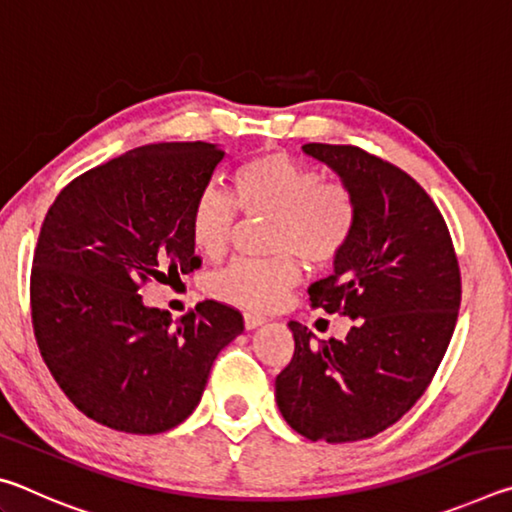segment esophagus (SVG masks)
Returning a JSON list of instances; mask_svg holds the SVG:
<instances>
[{"label":"esophagus","mask_w":512,"mask_h":512,"mask_svg":"<svg viewBox=\"0 0 512 512\" xmlns=\"http://www.w3.org/2000/svg\"><path fill=\"white\" fill-rule=\"evenodd\" d=\"M264 320H266V318L255 314V311H244V325H246V329H255V327L262 325Z\"/></svg>","instance_id":"1"}]
</instances>
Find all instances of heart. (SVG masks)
Listing matches in <instances>:
<instances>
[{"instance_id": "heart-1", "label": "heart", "mask_w": 512, "mask_h": 512, "mask_svg": "<svg viewBox=\"0 0 512 512\" xmlns=\"http://www.w3.org/2000/svg\"><path fill=\"white\" fill-rule=\"evenodd\" d=\"M268 214V248L273 257L237 259L212 277L216 298L248 309H271L296 287L300 259L325 266L343 253L357 221V203L348 185L323 180L318 169L271 151L241 164L235 198L207 187L196 198L192 237L207 257H221L230 246L237 214Z\"/></svg>"}]
</instances>
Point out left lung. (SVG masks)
Listing matches in <instances>:
<instances>
[{
    "label": "left lung",
    "mask_w": 512,
    "mask_h": 512,
    "mask_svg": "<svg viewBox=\"0 0 512 512\" xmlns=\"http://www.w3.org/2000/svg\"><path fill=\"white\" fill-rule=\"evenodd\" d=\"M350 187L357 221L334 275L309 302L354 318L343 341H314L298 320L296 350L275 377L280 413L309 440L357 443L411 411L452 341L461 268L443 214L409 173L352 144H305Z\"/></svg>",
    "instance_id": "obj_1"
}]
</instances>
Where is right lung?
Segmentation results:
<instances>
[{"instance_id":"1","label":"right lung","mask_w":512,"mask_h":512,"mask_svg":"<svg viewBox=\"0 0 512 512\" xmlns=\"http://www.w3.org/2000/svg\"><path fill=\"white\" fill-rule=\"evenodd\" d=\"M223 155L207 142L140 146L74 178L42 221L33 334L63 393L103 427H176L201 402L216 354L244 332L223 302H198L171 325L137 293L201 266L192 212Z\"/></svg>"}]
</instances>
